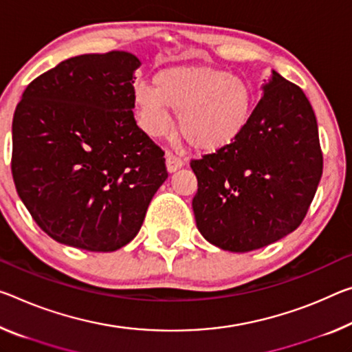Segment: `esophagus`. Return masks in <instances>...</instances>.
Masks as SVG:
<instances>
[{
	"mask_svg": "<svg viewBox=\"0 0 352 352\" xmlns=\"http://www.w3.org/2000/svg\"><path fill=\"white\" fill-rule=\"evenodd\" d=\"M166 166H167V170H169L172 174V172L178 170L183 166V160L180 158V156L167 152L166 153Z\"/></svg>",
	"mask_w": 352,
	"mask_h": 352,
	"instance_id": "esophagus-1",
	"label": "esophagus"
}]
</instances>
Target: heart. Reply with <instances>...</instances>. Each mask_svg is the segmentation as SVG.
Here are the masks:
<instances>
[{
  "label": "heart",
  "instance_id": "heart-1",
  "mask_svg": "<svg viewBox=\"0 0 352 352\" xmlns=\"http://www.w3.org/2000/svg\"><path fill=\"white\" fill-rule=\"evenodd\" d=\"M153 86L135 87L139 120L148 135H161L177 113V131L192 148L216 152L248 126L252 94L243 78L210 67L177 65L160 70Z\"/></svg>",
  "mask_w": 352,
  "mask_h": 352
}]
</instances>
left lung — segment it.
Segmentation results:
<instances>
[{
	"label": "left lung",
	"mask_w": 352,
	"mask_h": 352,
	"mask_svg": "<svg viewBox=\"0 0 352 352\" xmlns=\"http://www.w3.org/2000/svg\"><path fill=\"white\" fill-rule=\"evenodd\" d=\"M235 141L192 160V210L206 241L230 252L276 243L300 226L322 175L316 117L276 70Z\"/></svg>",
	"instance_id": "left-lung-1"
}]
</instances>
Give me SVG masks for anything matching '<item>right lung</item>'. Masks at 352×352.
I'll return each mask as SVG.
<instances>
[{
  "label": "right lung",
  "mask_w": 352,
  "mask_h": 352,
  "mask_svg": "<svg viewBox=\"0 0 352 352\" xmlns=\"http://www.w3.org/2000/svg\"><path fill=\"white\" fill-rule=\"evenodd\" d=\"M135 54L65 59L31 81L12 120V177L37 226L67 246L113 252L138 235L167 178L136 125Z\"/></svg>",
  "instance_id": "1"
}]
</instances>
